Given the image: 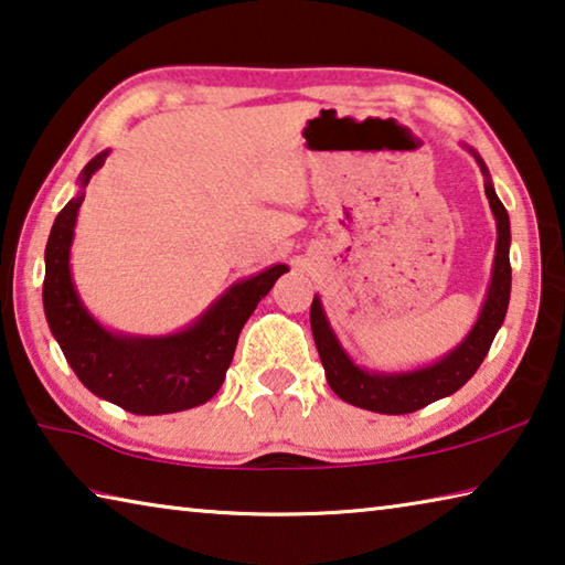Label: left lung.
Returning a JSON list of instances; mask_svg holds the SVG:
<instances>
[{
    "mask_svg": "<svg viewBox=\"0 0 565 565\" xmlns=\"http://www.w3.org/2000/svg\"><path fill=\"white\" fill-rule=\"evenodd\" d=\"M478 167H481L486 177V196H489L491 212L495 216V259H493V274L491 286L486 294V301L481 306V313L468 331V337L458 343V347L446 353L441 361L431 363L426 369L404 371V374H379V371L359 369L356 363L349 359V353L341 349L337 333L331 331L327 313L319 296H313L311 303V331L313 341H317L319 356L327 371V381L333 388V394L347 401L351 406L376 411V414H414V411L424 408L434 401L451 396L461 388L468 379H471L481 361L489 353L491 343L499 333L501 323L509 311L511 299V262H509V246H511V224L509 214L501 199L495 196L489 169H486L483 159L471 149Z\"/></svg>",
    "mask_w": 565,
    "mask_h": 565,
    "instance_id": "8db88e82",
    "label": "left lung"
}]
</instances>
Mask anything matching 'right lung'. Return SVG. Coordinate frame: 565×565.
<instances>
[{"label":"right lung","instance_id":"add662e5","mask_svg":"<svg viewBox=\"0 0 565 565\" xmlns=\"http://www.w3.org/2000/svg\"><path fill=\"white\" fill-rule=\"evenodd\" d=\"M109 151L94 157L79 174V186L89 184ZM84 202L79 191L54 218L44 252V313L56 343L64 351L76 379L94 396L121 406L129 414H174L206 404L224 384L226 369L246 319L271 291L286 264L248 276L228 286L191 327L169 337H127L94 321L74 289L70 248L76 212Z\"/></svg>","mask_w":565,"mask_h":565}]
</instances>
